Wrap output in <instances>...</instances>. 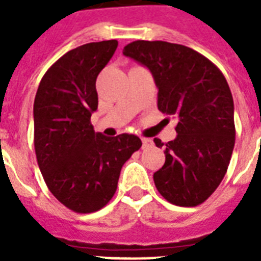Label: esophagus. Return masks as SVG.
<instances>
[{"instance_id": "34e87169", "label": "esophagus", "mask_w": 261, "mask_h": 261, "mask_svg": "<svg viewBox=\"0 0 261 261\" xmlns=\"http://www.w3.org/2000/svg\"><path fill=\"white\" fill-rule=\"evenodd\" d=\"M153 146V141L150 138H142V147H150Z\"/></svg>"}]
</instances>
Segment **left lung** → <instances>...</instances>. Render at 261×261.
<instances>
[{
	"label": "left lung",
	"mask_w": 261,
	"mask_h": 261,
	"mask_svg": "<svg viewBox=\"0 0 261 261\" xmlns=\"http://www.w3.org/2000/svg\"><path fill=\"white\" fill-rule=\"evenodd\" d=\"M123 54L146 66L159 88L157 106L177 118V137L164 145L165 164L153 174L157 190L176 206L203 203L221 184L234 147V104L222 71L190 47L135 40Z\"/></svg>",
	"instance_id": "left-lung-1"
}]
</instances>
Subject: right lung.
Returning a JSON list of instances; mask_svg holds the SVG:
<instances>
[{
  "label": "right lung",
  "instance_id": "right-lung-1",
  "mask_svg": "<svg viewBox=\"0 0 261 261\" xmlns=\"http://www.w3.org/2000/svg\"><path fill=\"white\" fill-rule=\"evenodd\" d=\"M118 40L87 43L61 57L43 75L34 102V143L48 190L63 206L87 214L116 192L122 167L142 146L133 134L94 133L96 79Z\"/></svg>",
  "mask_w": 261,
  "mask_h": 261
}]
</instances>
